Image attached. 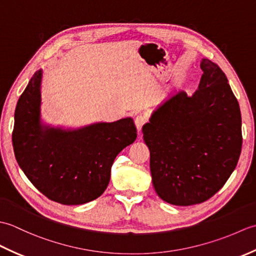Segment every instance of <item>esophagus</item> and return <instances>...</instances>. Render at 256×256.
<instances>
[{"instance_id": "34e87169", "label": "esophagus", "mask_w": 256, "mask_h": 256, "mask_svg": "<svg viewBox=\"0 0 256 256\" xmlns=\"http://www.w3.org/2000/svg\"><path fill=\"white\" fill-rule=\"evenodd\" d=\"M146 122H148V118H146V116H144V114H138V116H136V118H134V123L136 125L138 131H140V128H143V125Z\"/></svg>"}]
</instances>
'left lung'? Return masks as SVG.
<instances>
[{
  "label": "left lung",
  "mask_w": 256,
  "mask_h": 256,
  "mask_svg": "<svg viewBox=\"0 0 256 256\" xmlns=\"http://www.w3.org/2000/svg\"><path fill=\"white\" fill-rule=\"evenodd\" d=\"M192 96L178 91L143 126L157 194L175 206L208 200L224 187L242 148L241 112L224 72L202 59Z\"/></svg>",
  "instance_id": "8db88e82"
}]
</instances>
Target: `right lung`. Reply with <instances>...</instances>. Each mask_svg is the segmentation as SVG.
I'll use <instances>...</instances> for the list:
<instances>
[{
    "instance_id": "right-lung-1",
    "label": "right lung",
    "mask_w": 256,
    "mask_h": 256,
    "mask_svg": "<svg viewBox=\"0 0 256 256\" xmlns=\"http://www.w3.org/2000/svg\"><path fill=\"white\" fill-rule=\"evenodd\" d=\"M42 70L35 72L15 108L16 160L48 199L67 206L86 204L104 192L113 162L136 140V128L131 118L78 130L42 124Z\"/></svg>"
}]
</instances>
